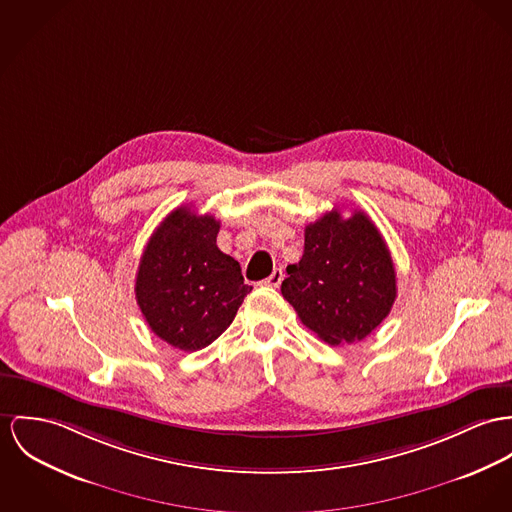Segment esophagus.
<instances>
[{
	"mask_svg": "<svg viewBox=\"0 0 512 512\" xmlns=\"http://www.w3.org/2000/svg\"><path fill=\"white\" fill-rule=\"evenodd\" d=\"M282 278H284L282 271H280V269H275V271H273V275L263 280V284H265V286H271V288H278V286H280V282H282Z\"/></svg>",
	"mask_w": 512,
	"mask_h": 512,
	"instance_id": "34e87169",
	"label": "esophagus"
}]
</instances>
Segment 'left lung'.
Here are the masks:
<instances>
[{"label":"left lung","mask_w":512,"mask_h":512,"mask_svg":"<svg viewBox=\"0 0 512 512\" xmlns=\"http://www.w3.org/2000/svg\"><path fill=\"white\" fill-rule=\"evenodd\" d=\"M286 275L282 296L329 345L362 341L388 317L397 296L390 249L360 210L343 218L333 208L308 224L304 255Z\"/></svg>","instance_id":"8db88e82"}]
</instances>
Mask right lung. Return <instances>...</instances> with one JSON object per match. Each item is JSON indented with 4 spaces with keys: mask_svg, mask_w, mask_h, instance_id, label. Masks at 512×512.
I'll list each match as a JSON object with an SVG mask.
<instances>
[{
    "mask_svg": "<svg viewBox=\"0 0 512 512\" xmlns=\"http://www.w3.org/2000/svg\"><path fill=\"white\" fill-rule=\"evenodd\" d=\"M220 222L175 208L152 234L136 273V302L150 329L179 351H200L234 321L251 286L216 245Z\"/></svg>",
    "mask_w": 512,
    "mask_h": 512,
    "instance_id": "add662e5",
    "label": "right lung"
}]
</instances>
